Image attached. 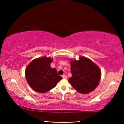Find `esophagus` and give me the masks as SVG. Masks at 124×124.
<instances>
[{
	"label": "esophagus",
	"instance_id": "1",
	"mask_svg": "<svg viewBox=\"0 0 124 124\" xmlns=\"http://www.w3.org/2000/svg\"><path fill=\"white\" fill-rule=\"evenodd\" d=\"M62 78H63V79H67V75H66V74H63V75H62Z\"/></svg>",
	"mask_w": 124,
	"mask_h": 124
}]
</instances>
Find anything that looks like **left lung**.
Instances as JSON below:
<instances>
[{
  "label": "left lung",
  "instance_id": "8db88e82",
  "mask_svg": "<svg viewBox=\"0 0 124 124\" xmlns=\"http://www.w3.org/2000/svg\"><path fill=\"white\" fill-rule=\"evenodd\" d=\"M72 77L68 81L80 93H89L99 85L101 71L92 60L84 56L70 61Z\"/></svg>",
  "mask_w": 124,
  "mask_h": 124
}]
</instances>
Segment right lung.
Segmentation results:
<instances>
[{
  "mask_svg": "<svg viewBox=\"0 0 124 124\" xmlns=\"http://www.w3.org/2000/svg\"><path fill=\"white\" fill-rule=\"evenodd\" d=\"M52 58L44 56L32 60L25 70L27 83L33 90L39 93H45L53 89L62 78L58 75L56 68L50 64Z\"/></svg>",
  "mask_w": 124,
  "mask_h": 124,
  "instance_id": "right-lung-1",
  "label": "right lung"
}]
</instances>
